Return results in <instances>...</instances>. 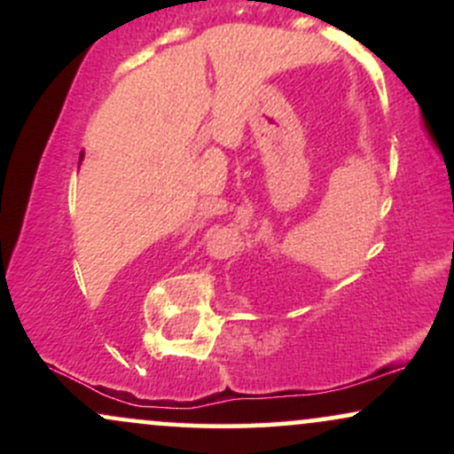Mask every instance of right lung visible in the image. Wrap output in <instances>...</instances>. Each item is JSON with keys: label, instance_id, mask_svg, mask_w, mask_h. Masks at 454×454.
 Returning a JSON list of instances; mask_svg holds the SVG:
<instances>
[{"label": "right lung", "instance_id": "obj_1", "mask_svg": "<svg viewBox=\"0 0 454 454\" xmlns=\"http://www.w3.org/2000/svg\"><path fill=\"white\" fill-rule=\"evenodd\" d=\"M81 160H82V151H81Z\"/></svg>", "mask_w": 454, "mask_h": 454}]
</instances>
